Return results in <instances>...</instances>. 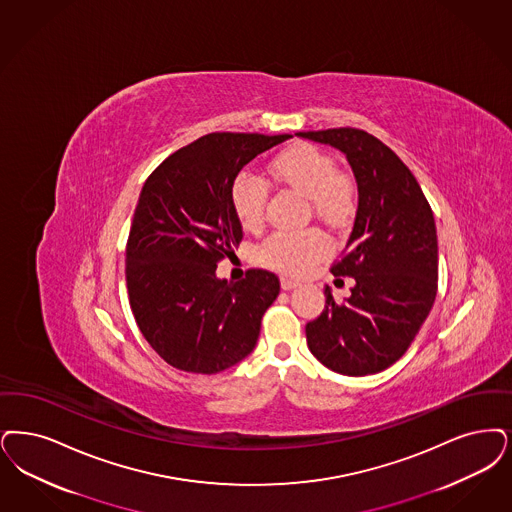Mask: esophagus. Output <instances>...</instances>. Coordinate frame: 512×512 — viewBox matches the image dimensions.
Returning <instances> with one entry per match:
<instances>
[{
  "mask_svg": "<svg viewBox=\"0 0 512 512\" xmlns=\"http://www.w3.org/2000/svg\"><path fill=\"white\" fill-rule=\"evenodd\" d=\"M280 286H282L284 291H289V289H295V287L299 286V282H297V280H291V278H287V276H282Z\"/></svg>",
  "mask_w": 512,
  "mask_h": 512,
  "instance_id": "1",
  "label": "esophagus"
}]
</instances>
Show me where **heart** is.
I'll return each mask as SVG.
<instances>
[{
  "instance_id": "heart-1",
  "label": "heart",
  "mask_w": 512,
  "mask_h": 512,
  "mask_svg": "<svg viewBox=\"0 0 512 512\" xmlns=\"http://www.w3.org/2000/svg\"><path fill=\"white\" fill-rule=\"evenodd\" d=\"M272 175L291 190L308 196L314 213L331 226H345L354 215V186L337 173L333 158L310 144L293 146L270 164ZM270 184L263 177L244 171L230 190V200L238 221L244 228H257L265 219ZM331 251L328 238L320 230L276 232L259 247V259L266 266L293 276H303Z\"/></svg>"
}]
</instances>
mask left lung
<instances>
[{
	"mask_svg": "<svg viewBox=\"0 0 512 512\" xmlns=\"http://www.w3.org/2000/svg\"><path fill=\"white\" fill-rule=\"evenodd\" d=\"M347 156L358 209L333 276L354 278L345 303L326 287L324 312L307 324L310 352L350 377L379 373L404 356L438 289V240L429 202L389 146L362 129L301 131Z\"/></svg>",
	"mask_w": 512,
	"mask_h": 512,
	"instance_id": "left-lung-1",
	"label": "left lung"
}]
</instances>
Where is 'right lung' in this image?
<instances>
[{
    "instance_id": "obj_1",
    "label": "right lung",
    "mask_w": 512,
    "mask_h": 512,
    "mask_svg": "<svg viewBox=\"0 0 512 512\" xmlns=\"http://www.w3.org/2000/svg\"><path fill=\"white\" fill-rule=\"evenodd\" d=\"M291 135L209 133L165 158L146 179L125 249L129 305L144 339L173 368L213 375L257 345L278 293L276 274L251 268L219 280L242 242L230 190L255 156Z\"/></svg>"
}]
</instances>
